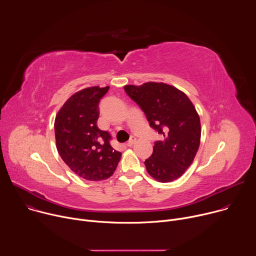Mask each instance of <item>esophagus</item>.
Masks as SVG:
<instances>
[{
    "label": "esophagus",
    "instance_id": "obj_1",
    "mask_svg": "<svg viewBox=\"0 0 256 256\" xmlns=\"http://www.w3.org/2000/svg\"><path fill=\"white\" fill-rule=\"evenodd\" d=\"M136 142V138L134 136H132L126 144H128V147H132V146H134Z\"/></svg>",
    "mask_w": 256,
    "mask_h": 256
}]
</instances>
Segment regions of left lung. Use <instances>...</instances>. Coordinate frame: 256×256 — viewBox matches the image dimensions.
Masks as SVG:
<instances>
[{"instance_id":"obj_1","label":"left lung","mask_w":256,"mask_h":256,"mask_svg":"<svg viewBox=\"0 0 256 256\" xmlns=\"http://www.w3.org/2000/svg\"><path fill=\"white\" fill-rule=\"evenodd\" d=\"M124 91L144 112L150 126L164 138L146 159L148 173L160 182L179 178L192 163L200 142V116L190 98L173 86L149 82Z\"/></svg>"}]
</instances>
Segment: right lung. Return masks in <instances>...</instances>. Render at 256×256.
Returning <instances> with one entry per match:
<instances>
[{
	"mask_svg": "<svg viewBox=\"0 0 256 256\" xmlns=\"http://www.w3.org/2000/svg\"><path fill=\"white\" fill-rule=\"evenodd\" d=\"M109 87H90L70 96L54 120L58 152L78 176L99 181L110 177L122 153L114 150L112 136L97 126L98 103Z\"/></svg>",
	"mask_w": 256,
	"mask_h": 256,
	"instance_id": "1",
	"label": "right lung"
}]
</instances>
